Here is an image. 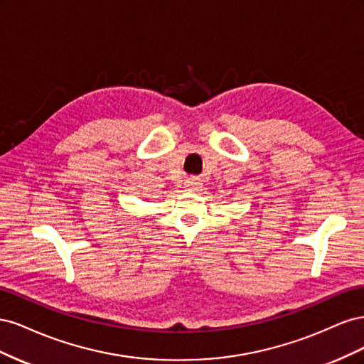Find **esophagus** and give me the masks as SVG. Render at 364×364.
I'll use <instances>...</instances> for the list:
<instances>
[{
    "instance_id": "obj_1",
    "label": "esophagus",
    "mask_w": 364,
    "mask_h": 364,
    "mask_svg": "<svg viewBox=\"0 0 364 364\" xmlns=\"http://www.w3.org/2000/svg\"><path fill=\"white\" fill-rule=\"evenodd\" d=\"M202 181L200 179H191V181H188L186 182V190L188 191H200L202 190Z\"/></svg>"
}]
</instances>
